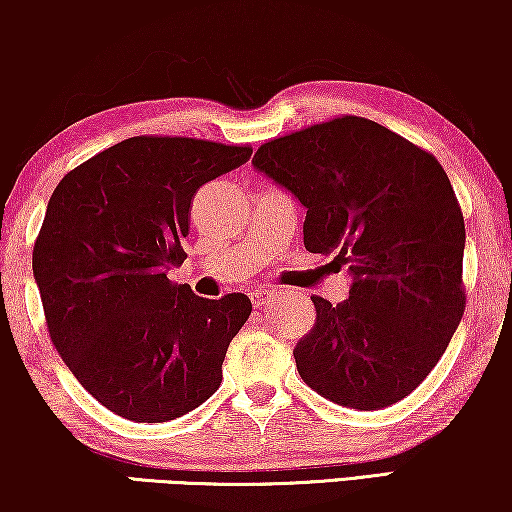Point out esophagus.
Returning a JSON list of instances; mask_svg holds the SVG:
<instances>
[{
	"label": "esophagus",
	"instance_id": "esophagus-1",
	"mask_svg": "<svg viewBox=\"0 0 512 512\" xmlns=\"http://www.w3.org/2000/svg\"><path fill=\"white\" fill-rule=\"evenodd\" d=\"M268 296H270V291H265V289L251 293V303H254L256 310H261V307L265 305V300H268Z\"/></svg>",
	"mask_w": 512,
	"mask_h": 512
}]
</instances>
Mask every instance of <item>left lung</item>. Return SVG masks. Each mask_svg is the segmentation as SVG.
<instances>
[{
  "label": "left lung",
  "instance_id": "left-lung-1",
  "mask_svg": "<svg viewBox=\"0 0 512 512\" xmlns=\"http://www.w3.org/2000/svg\"><path fill=\"white\" fill-rule=\"evenodd\" d=\"M251 163L307 207L305 249L352 275L345 303L312 296L317 321L293 349L303 382L345 408L398 403L466 310L464 214L443 165L361 116L270 139Z\"/></svg>",
  "mask_w": 512,
  "mask_h": 512
}]
</instances>
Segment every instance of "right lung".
<instances>
[{
	"mask_svg": "<svg viewBox=\"0 0 512 512\" xmlns=\"http://www.w3.org/2000/svg\"><path fill=\"white\" fill-rule=\"evenodd\" d=\"M249 158V144L139 135L55 186L32 251L48 335L83 389L116 415L170 422L221 387L251 300L200 298L167 270L186 258L181 240L200 186Z\"/></svg>",
	"mask_w": 512,
	"mask_h": 512,
	"instance_id": "right-lung-1",
	"label": "right lung"
}]
</instances>
